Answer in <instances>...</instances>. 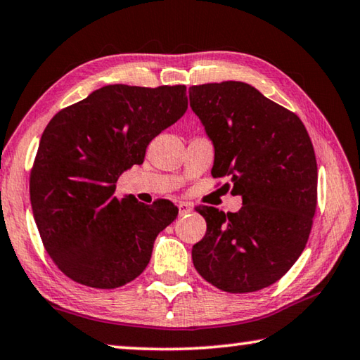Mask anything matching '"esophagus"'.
Wrapping results in <instances>:
<instances>
[{"mask_svg": "<svg viewBox=\"0 0 360 360\" xmlns=\"http://www.w3.org/2000/svg\"><path fill=\"white\" fill-rule=\"evenodd\" d=\"M178 208H179V214L181 216H184V214H188V212H192V205L191 203H186V202H181L179 205H178Z\"/></svg>", "mask_w": 360, "mask_h": 360, "instance_id": "esophagus-1", "label": "esophagus"}]
</instances>
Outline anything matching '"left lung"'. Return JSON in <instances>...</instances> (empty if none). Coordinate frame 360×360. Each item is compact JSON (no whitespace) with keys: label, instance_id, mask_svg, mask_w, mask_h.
Masks as SVG:
<instances>
[{"label":"left lung","instance_id":"left-lung-1","mask_svg":"<svg viewBox=\"0 0 360 360\" xmlns=\"http://www.w3.org/2000/svg\"><path fill=\"white\" fill-rule=\"evenodd\" d=\"M192 111L214 144V178L230 176L238 212L198 206L206 233L192 248L217 289L246 294L281 279L300 257L318 203V165L303 122L246 82L192 85Z\"/></svg>","mask_w":360,"mask_h":360}]
</instances>
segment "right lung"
Returning a JSON list of instances; mask_svg holds the SVG:
<instances>
[{"label":"right lung","mask_w":360,"mask_h":360,"mask_svg":"<svg viewBox=\"0 0 360 360\" xmlns=\"http://www.w3.org/2000/svg\"><path fill=\"white\" fill-rule=\"evenodd\" d=\"M187 111L186 85H105L62 109L42 133L30 198L47 254L72 281L115 289L148 266L157 235L178 216L168 200L114 197L115 182Z\"/></svg>","instance_id":"add662e5"}]
</instances>
